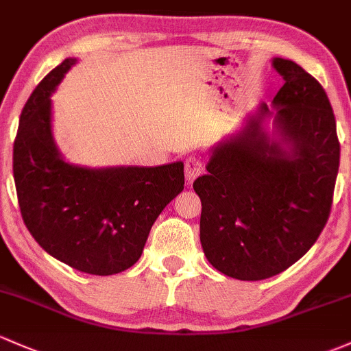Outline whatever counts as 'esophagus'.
I'll return each mask as SVG.
<instances>
[{"mask_svg": "<svg viewBox=\"0 0 351 351\" xmlns=\"http://www.w3.org/2000/svg\"><path fill=\"white\" fill-rule=\"evenodd\" d=\"M184 172H186L187 182H194V179L202 172V160L197 156H189L184 164Z\"/></svg>", "mask_w": 351, "mask_h": 351, "instance_id": "esophagus-1", "label": "esophagus"}]
</instances>
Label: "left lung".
I'll return each mask as SVG.
<instances>
[{"label": "left lung", "mask_w": 351, "mask_h": 351, "mask_svg": "<svg viewBox=\"0 0 351 351\" xmlns=\"http://www.w3.org/2000/svg\"><path fill=\"white\" fill-rule=\"evenodd\" d=\"M285 85L210 149L201 197V244L222 274H280L318 239L340 165L337 122L323 86L291 60L273 58Z\"/></svg>", "instance_id": "left-lung-1"}]
</instances>
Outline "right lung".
Masks as SVG:
<instances>
[{
	"label": "right lung",
	"instance_id": "right-lung-1",
	"mask_svg": "<svg viewBox=\"0 0 351 351\" xmlns=\"http://www.w3.org/2000/svg\"><path fill=\"white\" fill-rule=\"evenodd\" d=\"M75 63L63 60L26 101L13 147L14 184L26 228L48 254L110 276L138 261L152 224L184 189V162L88 167L65 160L51 95Z\"/></svg>",
	"mask_w": 351,
	"mask_h": 351
}]
</instances>
